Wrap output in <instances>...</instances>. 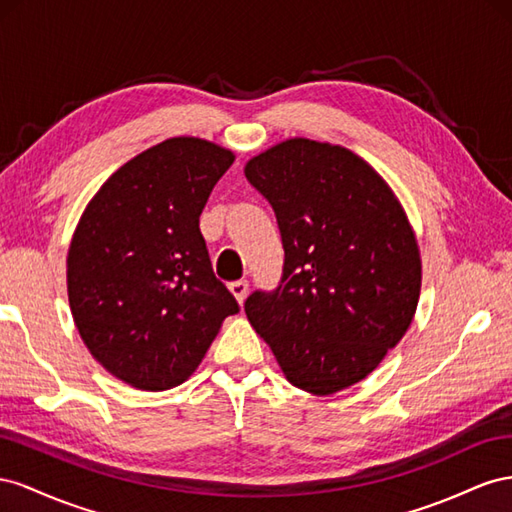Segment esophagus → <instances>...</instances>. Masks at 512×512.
I'll return each mask as SVG.
<instances>
[{"instance_id":"esophagus-1","label":"esophagus","mask_w":512,"mask_h":512,"mask_svg":"<svg viewBox=\"0 0 512 512\" xmlns=\"http://www.w3.org/2000/svg\"><path fill=\"white\" fill-rule=\"evenodd\" d=\"M229 291L233 296H236L238 302H244L246 294H248V281L246 279H238V281H231L229 283Z\"/></svg>"}]
</instances>
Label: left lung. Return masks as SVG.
<instances>
[{
    "mask_svg": "<svg viewBox=\"0 0 512 512\" xmlns=\"http://www.w3.org/2000/svg\"><path fill=\"white\" fill-rule=\"evenodd\" d=\"M246 180L268 199L283 274L244 311L291 384L326 397L367 377L412 324L420 251L401 203L341 145L287 139L251 158Z\"/></svg>",
    "mask_w": 512,
    "mask_h": 512,
    "instance_id": "left-lung-1",
    "label": "left lung"
}]
</instances>
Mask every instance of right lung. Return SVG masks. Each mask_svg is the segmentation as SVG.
I'll use <instances>...</instances> for the list:
<instances>
[{
    "mask_svg": "<svg viewBox=\"0 0 512 512\" xmlns=\"http://www.w3.org/2000/svg\"><path fill=\"white\" fill-rule=\"evenodd\" d=\"M233 156L173 137L115 171L72 236V319L92 356L139 390L186 382L240 306L216 279L199 216Z\"/></svg>",
    "mask_w": 512,
    "mask_h": 512,
    "instance_id": "obj_1",
    "label": "right lung"
}]
</instances>
